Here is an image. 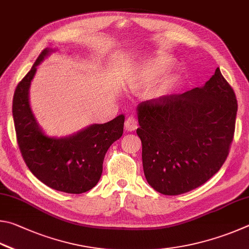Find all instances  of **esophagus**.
<instances>
[{
  "instance_id": "34e87169",
  "label": "esophagus",
  "mask_w": 249,
  "mask_h": 249,
  "mask_svg": "<svg viewBox=\"0 0 249 249\" xmlns=\"http://www.w3.org/2000/svg\"><path fill=\"white\" fill-rule=\"evenodd\" d=\"M124 128L129 132L134 131V130L138 128V121L136 119V117H133V116L128 117L124 121Z\"/></svg>"
}]
</instances>
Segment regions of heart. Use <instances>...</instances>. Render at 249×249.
<instances>
[{"instance_id":"obj_1","label":"heart","mask_w":249,"mask_h":249,"mask_svg":"<svg viewBox=\"0 0 249 249\" xmlns=\"http://www.w3.org/2000/svg\"><path fill=\"white\" fill-rule=\"evenodd\" d=\"M173 65L174 60L171 56L165 54L155 56V58L146 61L144 64L137 69V71L134 72L128 82V87L133 91L149 89L155 83L160 82V78L173 68ZM166 89V83L160 82L158 85H155L152 89L151 95L153 97H160L164 95Z\"/></svg>"}]
</instances>
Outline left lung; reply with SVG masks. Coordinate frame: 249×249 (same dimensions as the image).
<instances>
[{
    "instance_id": "obj_1",
    "label": "left lung",
    "mask_w": 249,
    "mask_h": 249,
    "mask_svg": "<svg viewBox=\"0 0 249 249\" xmlns=\"http://www.w3.org/2000/svg\"><path fill=\"white\" fill-rule=\"evenodd\" d=\"M145 178L160 194L198 188L220 171L235 131L237 100L220 69L202 87L139 104Z\"/></svg>"
}]
</instances>
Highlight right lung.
<instances>
[{"label": "right lung", "instance_id": "right-lung-1", "mask_svg": "<svg viewBox=\"0 0 249 249\" xmlns=\"http://www.w3.org/2000/svg\"><path fill=\"white\" fill-rule=\"evenodd\" d=\"M51 49L43 50L17 85L13 118L21 156L29 171L43 184L67 194H83L97 184L106 152L124 133V116L103 124H91L67 138L48 137L39 128L29 105L30 82Z\"/></svg>", "mask_w": 249, "mask_h": 249}]
</instances>
